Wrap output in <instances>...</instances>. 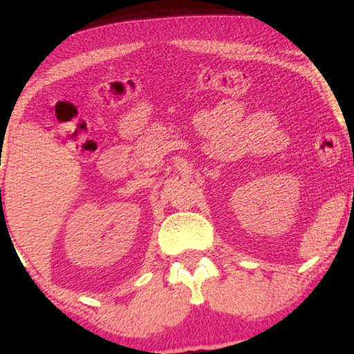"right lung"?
Returning <instances> with one entry per match:
<instances>
[{
    "label": "right lung",
    "mask_w": 354,
    "mask_h": 354,
    "mask_svg": "<svg viewBox=\"0 0 354 354\" xmlns=\"http://www.w3.org/2000/svg\"><path fill=\"white\" fill-rule=\"evenodd\" d=\"M0 191H1V189H0Z\"/></svg>",
    "instance_id": "obj_1"
}]
</instances>
